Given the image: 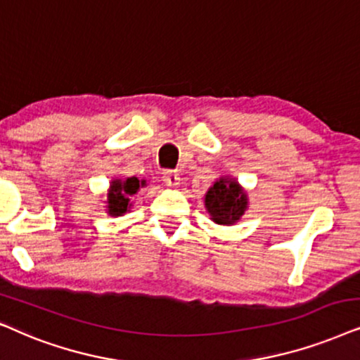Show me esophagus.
<instances>
[{
  "mask_svg": "<svg viewBox=\"0 0 360 360\" xmlns=\"http://www.w3.org/2000/svg\"><path fill=\"white\" fill-rule=\"evenodd\" d=\"M163 181L169 186H172V188H176V186L180 185V174L175 170L165 172V174H163Z\"/></svg>",
  "mask_w": 360,
  "mask_h": 360,
  "instance_id": "esophagus-1",
  "label": "esophagus"
}]
</instances>
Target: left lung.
Listing matches in <instances>:
<instances>
[{"label": "left lung", "instance_id": "8db88e82", "mask_svg": "<svg viewBox=\"0 0 360 360\" xmlns=\"http://www.w3.org/2000/svg\"><path fill=\"white\" fill-rule=\"evenodd\" d=\"M210 220L217 225H235L248 210V193L236 179L226 175L213 181L203 198Z\"/></svg>", "mask_w": 360, "mask_h": 360}]
</instances>
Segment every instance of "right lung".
Returning <instances> with one entry per match:
<instances>
[{
	"label": "right lung",
	"mask_w": 360,
	"mask_h": 360,
	"mask_svg": "<svg viewBox=\"0 0 360 360\" xmlns=\"http://www.w3.org/2000/svg\"><path fill=\"white\" fill-rule=\"evenodd\" d=\"M147 186V180H140L137 176H127V179H112L109 181V190L105 193V212L110 217L117 218L122 214L129 213L130 208L134 207L132 197L137 191Z\"/></svg>",
	"instance_id": "right-lung-1"
}]
</instances>
